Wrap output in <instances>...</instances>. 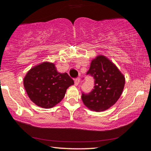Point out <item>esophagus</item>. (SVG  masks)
Listing matches in <instances>:
<instances>
[{"label":"esophagus","instance_id":"obj_1","mask_svg":"<svg viewBox=\"0 0 151 151\" xmlns=\"http://www.w3.org/2000/svg\"><path fill=\"white\" fill-rule=\"evenodd\" d=\"M80 83V78H77L75 79V86H78V84Z\"/></svg>","mask_w":151,"mask_h":151}]
</instances>
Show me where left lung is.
Wrapping results in <instances>:
<instances>
[{"label":"left lung","instance_id":"8db88e82","mask_svg":"<svg viewBox=\"0 0 151 151\" xmlns=\"http://www.w3.org/2000/svg\"><path fill=\"white\" fill-rule=\"evenodd\" d=\"M86 75L94 79V88L82 93V100L89 109L105 111L119 100L123 91L125 78L118 68L106 57L99 55L92 60Z\"/></svg>","mask_w":151,"mask_h":151}]
</instances>
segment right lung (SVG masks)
<instances>
[{"label": "right lung", "mask_w": 151, "mask_h": 151, "mask_svg": "<svg viewBox=\"0 0 151 151\" xmlns=\"http://www.w3.org/2000/svg\"><path fill=\"white\" fill-rule=\"evenodd\" d=\"M23 83L30 100L37 106L49 109L62 101L74 81L66 73L57 72L53 63L45 62L32 68Z\"/></svg>", "instance_id": "add662e5"}]
</instances>
